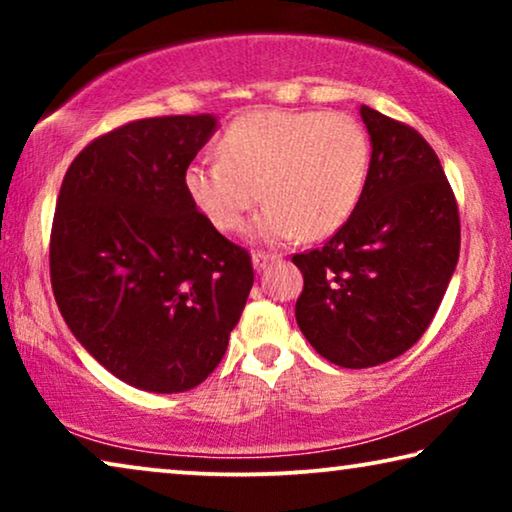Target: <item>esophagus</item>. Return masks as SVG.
Masks as SVG:
<instances>
[{
	"mask_svg": "<svg viewBox=\"0 0 512 512\" xmlns=\"http://www.w3.org/2000/svg\"><path fill=\"white\" fill-rule=\"evenodd\" d=\"M277 256L275 254H263V251H256L254 256H251V263H254V270L261 272L263 268H268L270 263H275Z\"/></svg>",
	"mask_w": 512,
	"mask_h": 512,
	"instance_id": "34e87169",
	"label": "esophagus"
}]
</instances>
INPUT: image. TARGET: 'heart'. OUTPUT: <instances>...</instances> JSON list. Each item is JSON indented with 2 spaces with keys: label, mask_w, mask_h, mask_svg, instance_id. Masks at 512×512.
<instances>
[{
  "label": "heart",
  "mask_w": 512,
  "mask_h": 512,
  "mask_svg": "<svg viewBox=\"0 0 512 512\" xmlns=\"http://www.w3.org/2000/svg\"><path fill=\"white\" fill-rule=\"evenodd\" d=\"M219 160H193L188 198L223 233L240 230L268 202L251 237L324 240L359 207L370 174V139L352 116L328 111H249L216 144Z\"/></svg>",
  "instance_id": "heart-1"
}]
</instances>
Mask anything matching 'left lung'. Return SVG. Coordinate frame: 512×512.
Instances as JSON below:
<instances>
[{
  "label": "left lung",
  "instance_id": "obj_1",
  "mask_svg": "<svg viewBox=\"0 0 512 512\" xmlns=\"http://www.w3.org/2000/svg\"><path fill=\"white\" fill-rule=\"evenodd\" d=\"M370 174L359 207L321 249L296 254V321L317 354L373 368L429 328L459 261V212L436 151L417 130L361 104Z\"/></svg>",
  "mask_w": 512,
  "mask_h": 512
}]
</instances>
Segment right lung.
<instances>
[{
    "instance_id": "right-lung-1",
    "label": "right lung",
    "mask_w": 512,
    "mask_h": 512,
    "mask_svg": "<svg viewBox=\"0 0 512 512\" xmlns=\"http://www.w3.org/2000/svg\"><path fill=\"white\" fill-rule=\"evenodd\" d=\"M212 114L144 118L90 142L62 179L51 284L62 319L111 375L153 394L205 382L226 354L254 268L188 198Z\"/></svg>"
}]
</instances>
